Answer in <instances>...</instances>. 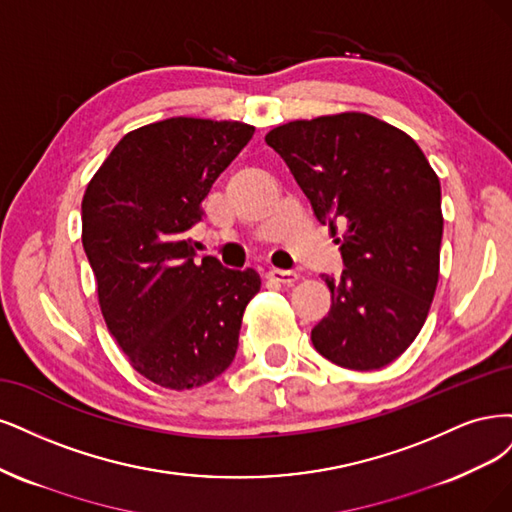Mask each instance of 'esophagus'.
Segmentation results:
<instances>
[{
    "label": "esophagus",
    "mask_w": 512,
    "mask_h": 512,
    "mask_svg": "<svg viewBox=\"0 0 512 512\" xmlns=\"http://www.w3.org/2000/svg\"><path fill=\"white\" fill-rule=\"evenodd\" d=\"M268 278L274 280V283H280V285H295L300 280V274L289 272V270H270Z\"/></svg>",
    "instance_id": "1"
}]
</instances>
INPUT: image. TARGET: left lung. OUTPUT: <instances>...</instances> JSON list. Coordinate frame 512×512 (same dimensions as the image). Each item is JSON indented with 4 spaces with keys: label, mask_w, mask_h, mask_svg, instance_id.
<instances>
[{
    "label": "left lung",
    "mask_w": 512,
    "mask_h": 512,
    "mask_svg": "<svg viewBox=\"0 0 512 512\" xmlns=\"http://www.w3.org/2000/svg\"><path fill=\"white\" fill-rule=\"evenodd\" d=\"M266 142L315 217L332 232L344 225L336 242L346 270L325 276L332 308L312 344L340 368L391 364L419 336L438 285L444 219L430 161L402 129L364 112L291 121Z\"/></svg>",
    "instance_id": "8db88e82"
}]
</instances>
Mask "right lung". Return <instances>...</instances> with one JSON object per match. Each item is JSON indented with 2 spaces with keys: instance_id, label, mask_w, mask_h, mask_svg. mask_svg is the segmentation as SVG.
Listing matches in <instances>:
<instances>
[{
  "instance_id": "add662e5",
  "label": "right lung",
  "mask_w": 512,
  "mask_h": 512,
  "mask_svg": "<svg viewBox=\"0 0 512 512\" xmlns=\"http://www.w3.org/2000/svg\"><path fill=\"white\" fill-rule=\"evenodd\" d=\"M255 134L240 121L172 117L121 138L82 197V246L110 336L148 381L185 391L232 364L255 270L193 261L189 229Z\"/></svg>"
}]
</instances>
